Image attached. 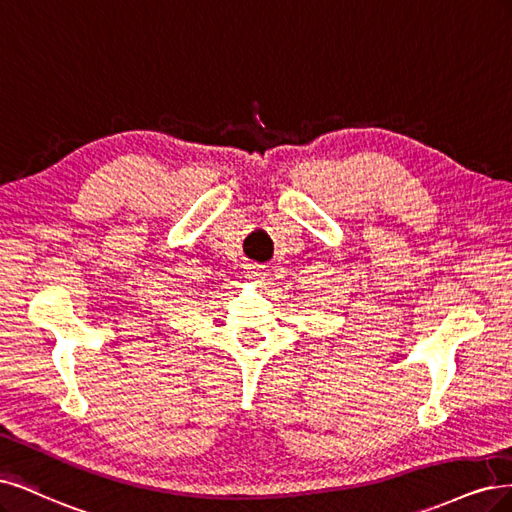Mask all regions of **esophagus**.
<instances>
[{"label":"esophagus","instance_id":"1","mask_svg":"<svg viewBox=\"0 0 512 512\" xmlns=\"http://www.w3.org/2000/svg\"><path fill=\"white\" fill-rule=\"evenodd\" d=\"M246 276H249L251 280H257V278L263 276V270L259 266H253V268H249V274H246Z\"/></svg>","mask_w":512,"mask_h":512}]
</instances>
